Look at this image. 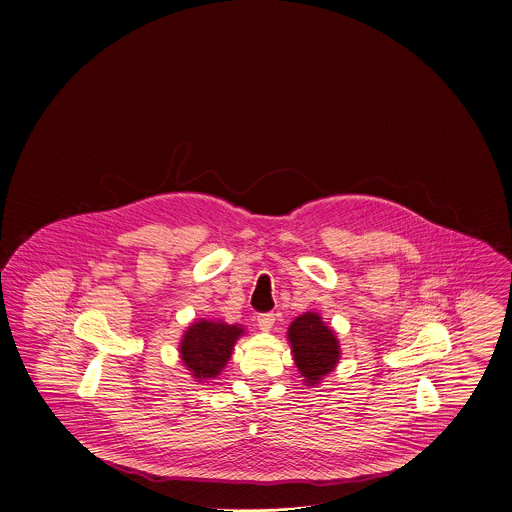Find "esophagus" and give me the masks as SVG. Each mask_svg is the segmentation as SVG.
Wrapping results in <instances>:
<instances>
[{
    "mask_svg": "<svg viewBox=\"0 0 512 512\" xmlns=\"http://www.w3.org/2000/svg\"><path fill=\"white\" fill-rule=\"evenodd\" d=\"M273 323H275V314L273 312L258 314V325H260V329H263V331H269L273 327Z\"/></svg>",
    "mask_w": 512,
    "mask_h": 512,
    "instance_id": "1",
    "label": "esophagus"
}]
</instances>
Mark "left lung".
Here are the masks:
<instances>
[{
	"mask_svg": "<svg viewBox=\"0 0 512 512\" xmlns=\"http://www.w3.org/2000/svg\"><path fill=\"white\" fill-rule=\"evenodd\" d=\"M288 338L292 344L295 365L307 378L308 385L320 383L340 359L335 333L314 312L295 318L288 329Z\"/></svg>",
	"mask_w": 512,
	"mask_h": 512,
	"instance_id": "obj_1",
	"label": "left lung"
}]
</instances>
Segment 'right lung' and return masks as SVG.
<instances>
[{"instance_id":"obj_1","label":"right lung","mask_w":512,"mask_h":512,"mask_svg":"<svg viewBox=\"0 0 512 512\" xmlns=\"http://www.w3.org/2000/svg\"><path fill=\"white\" fill-rule=\"evenodd\" d=\"M243 329L222 322H202L190 325L181 342V359L196 380L215 378L232 357L235 340Z\"/></svg>"}]
</instances>
